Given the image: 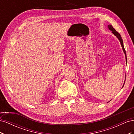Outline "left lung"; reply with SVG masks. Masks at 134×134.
<instances>
[{
	"label": "left lung",
	"instance_id": "left-lung-1",
	"mask_svg": "<svg viewBox=\"0 0 134 134\" xmlns=\"http://www.w3.org/2000/svg\"><path fill=\"white\" fill-rule=\"evenodd\" d=\"M108 28L109 30H110L111 31H112V33L114 34L116 37L118 38V39L120 40V43H121V46H122V49H123V51H124V53H125V56H126V62H127V57H126V51H125V48H124V44H123V41H122V37H121V35H120V34L117 31H116V30H115V29L114 28H113V27H112V25H108ZM125 84V83H124ZM123 87H124V86H123Z\"/></svg>",
	"mask_w": 134,
	"mask_h": 134
}]
</instances>
